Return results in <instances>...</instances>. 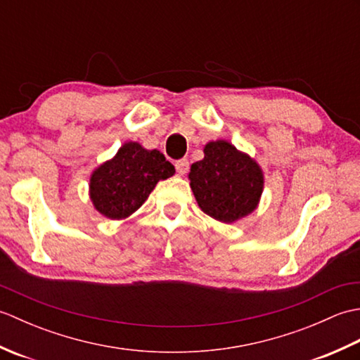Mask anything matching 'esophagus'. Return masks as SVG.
I'll return each mask as SVG.
<instances>
[{
	"instance_id": "34e87169",
	"label": "esophagus",
	"mask_w": 360,
	"mask_h": 360,
	"mask_svg": "<svg viewBox=\"0 0 360 360\" xmlns=\"http://www.w3.org/2000/svg\"><path fill=\"white\" fill-rule=\"evenodd\" d=\"M174 167H176V172H178V174H181V176L186 174L188 172V160L187 159L176 160Z\"/></svg>"
}]
</instances>
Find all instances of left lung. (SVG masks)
Segmentation results:
<instances>
[{
    "instance_id": "obj_1",
    "label": "left lung",
    "mask_w": 360,
    "mask_h": 360,
    "mask_svg": "<svg viewBox=\"0 0 360 360\" xmlns=\"http://www.w3.org/2000/svg\"><path fill=\"white\" fill-rule=\"evenodd\" d=\"M190 187L204 213L221 223H235L257 209L264 178L259 165L231 142L204 147V159L192 164Z\"/></svg>"
}]
</instances>
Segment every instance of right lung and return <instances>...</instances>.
<instances>
[{
	"instance_id": "obj_1",
	"label": "right lung",
	"mask_w": 360,
	"mask_h": 360,
	"mask_svg": "<svg viewBox=\"0 0 360 360\" xmlns=\"http://www.w3.org/2000/svg\"><path fill=\"white\" fill-rule=\"evenodd\" d=\"M173 174L174 167L162 153L127 142L91 174V201L103 217L124 219L141 207L160 179Z\"/></svg>"
}]
</instances>
